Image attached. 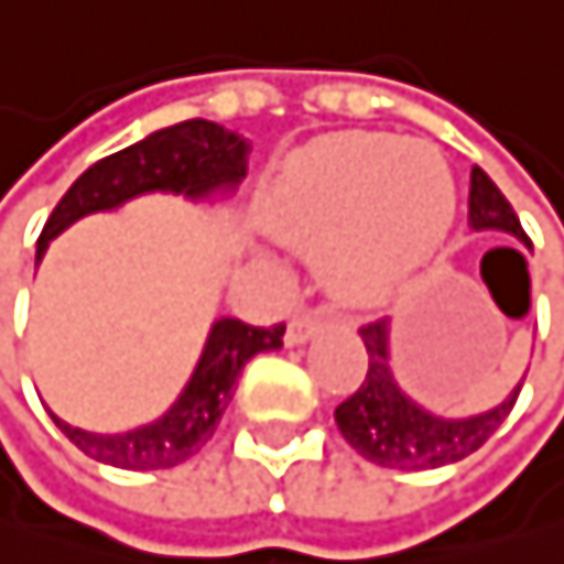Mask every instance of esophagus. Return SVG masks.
Instances as JSON below:
<instances>
[{
	"label": "esophagus",
	"mask_w": 564,
	"mask_h": 564,
	"mask_svg": "<svg viewBox=\"0 0 564 564\" xmlns=\"http://www.w3.org/2000/svg\"><path fill=\"white\" fill-rule=\"evenodd\" d=\"M319 330V316L316 312H294L288 323V345H305V340Z\"/></svg>",
	"instance_id": "esophagus-1"
}]
</instances>
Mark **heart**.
<instances>
[{"mask_svg": "<svg viewBox=\"0 0 564 564\" xmlns=\"http://www.w3.org/2000/svg\"><path fill=\"white\" fill-rule=\"evenodd\" d=\"M265 216L288 241L316 252L323 284L340 302H377L441 245L455 187L430 144L334 134L280 173Z\"/></svg>", "mask_w": 564, "mask_h": 564, "instance_id": "obj_1", "label": "heart"}]
</instances>
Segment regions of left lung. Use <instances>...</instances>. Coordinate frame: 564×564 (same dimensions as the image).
Masks as SVG:
<instances>
[{
	"label": "left lung",
	"instance_id": "1",
	"mask_svg": "<svg viewBox=\"0 0 564 564\" xmlns=\"http://www.w3.org/2000/svg\"><path fill=\"white\" fill-rule=\"evenodd\" d=\"M469 224L473 230H505L527 248H533L527 230L519 227L516 209L508 205V198L498 192V184L479 166H473V177H469ZM359 334L369 351V369L359 383V391L337 405L334 420L355 452L369 462H377V466L415 469V473L452 466V462L473 455L476 447H484L490 441V433L508 420V412L516 405L522 383L501 401V405H494L490 412L469 415V420H444V415H433L430 409L415 405L394 380L391 326H387V319H372L359 326Z\"/></svg>",
	"mask_w": 564,
	"mask_h": 564
}]
</instances>
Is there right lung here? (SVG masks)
<instances>
[{"label":"right lung","mask_w":564,"mask_h":564,"mask_svg":"<svg viewBox=\"0 0 564 564\" xmlns=\"http://www.w3.org/2000/svg\"><path fill=\"white\" fill-rule=\"evenodd\" d=\"M248 170V141L213 120H184L163 127L144 141L98 159L70 184V192L52 209L48 224L37 238V262L48 241L63 234L74 219L88 213L117 209L127 198L144 192H173L184 198H205L213 192L238 187ZM284 345V323L276 326H248L241 319H216L202 359L184 383L181 398L155 423L127 430V433H88L59 415L56 426L70 437L80 452L95 462L117 469H170L202 452L213 437L219 415L227 412L245 362L259 351H273Z\"/></svg>","instance_id":"right-lung-1"}]
</instances>
